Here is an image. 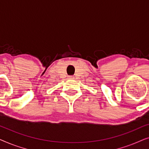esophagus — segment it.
Returning <instances> with one entry per match:
<instances>
[{
    "mask_svg": "<svg viewBox=\"0 0 149 149\" xmlns=\"http://www.w3.org/2000/svg\"><path fill=\"white\" fill-rule=\"evenodd\" d=\"M68 78H69V79H72L74 78V77H73L72 76H69V77H68Z\"/></svg>",
    "mask_w": 149,
    "mask_h": 149,
    "instance_id": "esophagus-1",
    "label": "esophagus"
}]
</instances>
